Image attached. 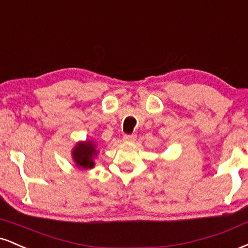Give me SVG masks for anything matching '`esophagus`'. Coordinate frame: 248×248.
I'll return each instance as SVG.
<instances>
[{
	"label": "esophagus",
	"mask_w": 248,
	"mask_h": 248,
	"mask_svg": "<svg viewBox=\"0 0 248 248\" xmlns=\"http://www.w3.org/2000/svg\"><path fill=\"white\" fill-rule=\"evenodd\" d=\"M136 140L135 135H129V134H124V142L126 143H133Z\"/></svg>",
	"instance_id": "1"
}]
</instances>
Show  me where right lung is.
<instances>
[{"label":"right lung","instance_id":"add662e5","mask_svg":"<svg viewBox=\"0 0 248 248\" xmlns=\"http://www.w3.org/2000/svg\"><path fill=\"white\" fill-rule=\"evenodd\" d=\"M94 155V144L91 142L79 143L73 153L74 160H75L77 165L84 169L93 168L94 163L92 158H93Z\"/></svg>","mask_w":248,"mask_h":248}]
</instances>
